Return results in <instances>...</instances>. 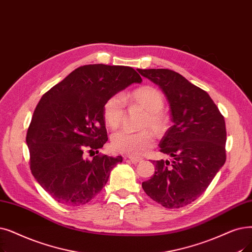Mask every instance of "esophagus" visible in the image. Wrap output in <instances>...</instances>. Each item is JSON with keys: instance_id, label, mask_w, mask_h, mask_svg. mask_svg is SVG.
I'll return each instance as SVG.
<instances>
[{"instance_id": "34e87169", "label": "esophagus", "mask_w": 252, "mask_h": 252, "mask_svg": "<svg viewBox=\"0 0 252 252\" xmlns=\"http://www.w3.org/2000/svg\"><path fill=\"white\" fill-rule=\"evenodd\" d=\"M128 159L130 160V161H132L133 163H138L139 161H141L142 160V158H128Z\"/></svg>"}]
</instances>
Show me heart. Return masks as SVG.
<instances>
[{"mask_svg":"<svg viewBox=\"0 0 252 252\" xmlns=\"http://www.w3.org/2000/svg\"><path fill=\"white\" fill-rule=\"evenodd\" d=\"M126 101L132 107H139L146 112L141 127L150 128L157 135H161L166 132L168 118L161 110L165 105V99L158 89L149 85L139 87L127 94ZM126 101L120 93L108 97L104 104L103 115L109 127L114 129L123 124L126 113ZM153 145L155 137L149 129H143L140 132L122 129L113 134L111 138L112 149L129 157L143 155Z\"/></svg>","mask_w":252,"mask_h":252,"instance_id":"obj_1","label":"heart"}]
</instances>
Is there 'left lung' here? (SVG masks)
Wrapping results in <instances>:
<instances>
[{
	"label": "left lung",
	"mask_w": 252,
	"mask_h": 252,
	"mask_svg": "<svg viewBox=\"0 0 252 252\" xmlns=\"http://www.w3.org/2000/svg\"><path fill=\"white\" fill-rule=\"evenodd\" d=\"M165 93L174 125L159 143V151L173 161L155 160L153 176L142 183L146 194L169 208L196 200L224 165V118L205 91L169 69H138Z\"/></svg>",
	"instance_id": "1"
}]
</instances>
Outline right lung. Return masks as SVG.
<instances>
[{"label":"right lung","mask_w":252,"mask_h":252,"mask_svg":"<svg viewBox=\"0 0 252 252\" xmlns=\"http://www.w3.org/2000/svg\"><path fill=\"white\" fill-rule=\"evenodd\" d=\"M141 76L130 67L103 63L75 69L42 95L27 133L32 176L57 202H90L108 181L122 157L102 155L107 142L103 115L109 96ZM96 153L93 160L85 152Z\"/></svg>","instance_id":"obj_1"}]
</instances>
